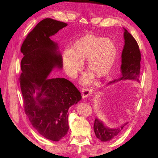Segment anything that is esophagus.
<instances>
[{
  "label": "esophagus",
  "mask_w": 158,
  "mask_h": 158,
  "mask_svg": "<svg viewBox=\"0 0 158 158\" xmlns=\"http://www.w3.org/2000/svg\"><path fill=\"white\" fill-rule=\"evenodd\" d=\"M82 98H86L92 94V89H89L88 88H82Z\"/></svg>",
  "instance_id": "34e87169"
}]
</instances>
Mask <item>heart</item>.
Listing matches in <instances>:
<instances>
[{
    "instance_id": "b5f03b06",
    "label": "heart",
    "mask_w": 158,
    "mask_h": 158,
    "mask_svg": "<svg viewBox=\"0 0 158 158\" xmlns=\"http://www.w3.org/2000/svg\"><path fill=\"white\" fill-rule=\"evenodd\" d=\"M117 53V47L113 41L86 35L76 40L72 49L63 51V63L68 74L74 76L87 59V68L90 71L83 76L82 82L88 85L92 82L94 74L103 78L109 74L115 63Z\"/></svg>"
}]
</instances>
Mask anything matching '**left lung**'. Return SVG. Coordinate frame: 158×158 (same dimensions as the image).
Returning <instances> with one entry per match:
<instances>
[{
  "instance_id": "left-lung-1",
  "label": "left lung",
  "mask_w": 158,
  "mask_h": 158,
  "mask_svg": "<svg viewBox=\"0 0 158 158\" xmlns=\"http://www.w3.org/2000/svg\"><path fill=\"white\" fill-rule=\"evenodd\" d=\"M124 40L125 45L121 55V76L118 80L110 82L108 84L120 80H135L139 82L141 53L139 47L135 38L130 33L124 28ZM128 122L123 124L117 128H109L104 123L95 118L94 129L96 137L102 142H108L117 138L121 135L123 129L125 128Z\"/></svg>"
}]
</instances>
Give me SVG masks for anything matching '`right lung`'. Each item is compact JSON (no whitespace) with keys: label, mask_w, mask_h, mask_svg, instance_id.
I'll use <instances>...</instances> for the list:
<instances>
[{"label":"right lung","mask_w":158,"mask_h":158,"mask_svg":"<svg viewBox=\"0 0 158 158\" xmlns=\"http://www.w3.org/2000/svg\"><path fill=\"white\" fill-rule=\"evenodd\" d=\"M67 23L51 18L41 20L23 41L20 88L26 115L41 136L61 140L69 131L68 111L80 102V92L64 78H48L54 69H63L58 44L50 39Z\"/></svg>","instance_id":"add662e5"}]
</instances>
